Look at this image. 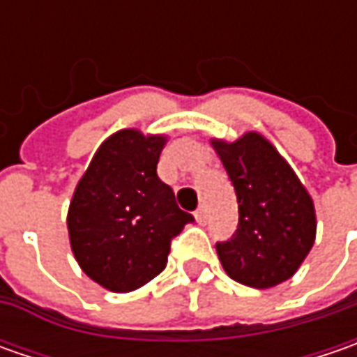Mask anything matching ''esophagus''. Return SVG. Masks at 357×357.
<instances>
[{
  "label": "esophagus",
  "instance_id": "obj_1",
  "mask_svg": "<svg viewBox=\"0 0 357 357\" xmlns=\"http://www.w3.org/2000/svg\"><path fill=\"white\" fill-rule=\"evenodd\" d=\"M195 218H197V222L204 225V222H206V218H208V211H206V206H199V208H197V213H195Z\"/></svg>",
  "mask_w": 357,
  "mask_h": 357
}]
</instances>
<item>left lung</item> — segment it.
I'll return each mask as SVG.
<instances>
[{
	"label": "left lung",
	"instance_id": "8db88e82",
	"mask_svg": "<svg viewBox=\"0 0 357 357\" xmlns=\"http://www.w3.org/2000/svg\"><path fill=\"white\" fill-rule=\"evenodd\" d=\"M238 200V228L216 242L222 268L250 288H272L292 278L316 238L308 190L260 132L234 143L213 139Z\"/></svg>",
	"mask_w": 357,
	"mask_h": 357
}]
</instances>
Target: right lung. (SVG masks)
<instances>
[{"instance_id":"obj_1","label":"right lung","mask_w":357,"mask_h":357,"mask_svg":"<svg viewBox=\"0 0 357 357\" xmlns=\"http://www.w3.org/2000/svg\"><path fill=\"white\" fill-rule=\"evenodd\" d=\"M162 135L117 130L81 176L69 204L71 250L91 280L111 292H130L158 276L171 242L192 214L157 174Z\"/></svg>"}]
</instances>
